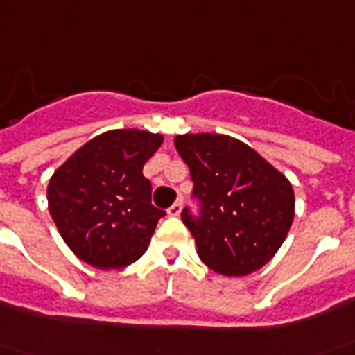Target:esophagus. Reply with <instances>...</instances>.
<instances>
[{
    "mask_svg": "<svg viewBox=\"0 0 355 355\" xmlns=\"http://www.w3.org/2000/svg\"><path fill=\"white\" fill-rule=\"evenodd\" d=\"M180 211H182V203L175 202L173 205H171L169 211H167V213H169L171 217H178V215H180Z\"/></svg>",
    "mask_w": 355,
    "mask_h": 355,
    "instance_id": "obj_1",
    "label": "esophagus"
}]
</instances>
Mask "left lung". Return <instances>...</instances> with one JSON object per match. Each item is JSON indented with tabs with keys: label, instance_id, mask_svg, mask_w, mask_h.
I'll use <instances>...</instances> for the list:
<instances>
[{
	"label": "left lung",
	"instance_id": "obj_1",
	"mask_svg": "<svg viewBox=\"0 0 355 355\" xmlns=\"http://www.w3.org/2000/svg\"><path fill=\"white\" fill-rule=\"evenodd\" d=\"M175 148L194 180L202 215L182 211L203 263L225 277L261 269L288 234L294 190L254 148L227 135H178Z\"/></svg>",
	"mask_w": 355,
	"mask_h": 355
}]
</instances>
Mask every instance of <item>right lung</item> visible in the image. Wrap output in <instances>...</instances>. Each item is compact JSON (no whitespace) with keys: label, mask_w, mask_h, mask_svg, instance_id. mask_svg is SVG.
Here are the masks:
<instances>
[{"label":"right lung","mask_w":355,"mask_h":355,"mask_svg":"<svg viewBox=\"0 0 355 355\" xmlns=\"http://www.w3.org/2000/svg\"><path fill=\"white\" fill-rule=\"evenodd\" d=\"M163 136L117 128L80 146L51 175L48 207L65 244L96 269H121L140 259L157 220L146 161Z\"/></svg>","instance_id":"add662e5"}]
</instances>
